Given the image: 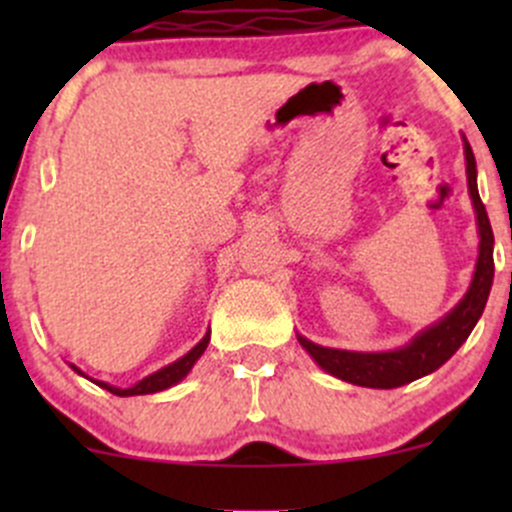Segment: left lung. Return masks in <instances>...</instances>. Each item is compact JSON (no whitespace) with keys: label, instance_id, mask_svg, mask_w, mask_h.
I'll return each instance as SVG.
<instances>
[{"label":"left lung","instance_id":"1","mask_svg":"<svg viewBox=\"0 0 512 512\" xmlns=\"http://www.w3.org/2000/svg\"><path fill=\"white\" fill-rule=\"evenodd\" d=\"M466 173H468V190H471L473 205L478 215L480 230V252L476 275H473L471 289L466 297L458 302V307L451 314L441 319L438 324L421 332L409 347L396 349V352H379V354H359V352H342V349H327L309 339L299 337V344L312 354V359L329 371L337 379L349 381L356 386H369V389H396L409 381L421 379L431 374L438 366L446 364L453 354L458 352L468 334L476 327L478 317L483 314L485 302H488L490 285H493V227H490L485 205L478 195L476 183V158H473L471 146L466 143Z\"/></svg>","mask_w":512,"mask_h":512}]
</instances>
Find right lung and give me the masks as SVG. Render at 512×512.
<instances>
[{
  "instance_id": "obj_1",
  "label": "right lung",
  "mask_w": 512,
  "mask_h": 512,
  "mask_svg": "<svg viewBox=\"0 0 512 512\" xmlns=\"http://www.w3.org/2000/svg\"><path fill=\"white\" fill-rule=\"evenodd\" d=\"M208 342H210V334H205L203 342L195 344V347L190 349V352L185 354L183 359L173 361V364H168V366H165V369H160V371H156V374L146 376V379L138 381V384L131 386V389H116V386H108V384H103V381H98V386H103V389L111 391V394H116V396L156 394V391H163V389H168V386L178 384V381L183 379V376L188 374L190 369H193V364L200 359V354L205 352V347H208ZM74 369H76V366H74ZM76 371H79V369H76Z\"/></svg>"
}]
</instances>
